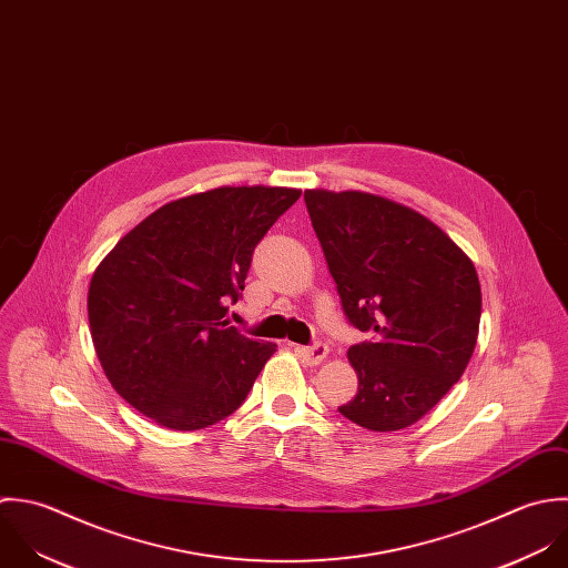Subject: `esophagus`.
Masks as SVG:
<instances>
[{
  "label": "esophagus",
  "mask_w": 568,
  "mask_h": 568,
  "mask_svg": "<svg viewBox=\"0 0 568 568\" xmlns=\"http://www.w3.org/2000/svg\"><path fill=\"white\" fill-rule=\"evenodd\" d=\"M297 355L302 357V362L306 366H320L326 357H328V348L324 344H315V346H300Z\"/></svg>",
  "instance_id": "esophagus-1"
}]
</instances>
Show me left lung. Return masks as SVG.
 I'll use <instances>...</instances> for the list:
<instances>
[{
    "mask_svg": "<svg viewBox=\"0 0 568 568\" xmlns=\"http://www.w3.org/2000/svg\"><path fill=\"white\" fill-rule=\"evenodd\" d=\"M342 308L375 342L348 351L359 378L339 412L371 432L423 418L463 377L478 339L480 282L429 217L368 191H304Z\"/></svg>",
    "mask_w": 568,
    "mask_h": 568,
    "instance_id": "8db88e82",
    "label": "left lung"
}]
</instances>
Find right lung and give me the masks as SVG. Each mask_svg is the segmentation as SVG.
<instances>
[{
  "label": "right lung",
  "mask_w": 568,
  "mask_h": 568,
  "mask_svg": "<svg viewBox=\"0 0 568 568\" xmlns=\"http://www.w3.org/2000/svg\"><path fill=\"white\" fill-rule=\"evenodd\" d=\"M302 195L293 187H215L172 200L97 266L92 344L112 387L154 423L193 432L233 414L277 351L224 320L255 244Z\"/></svg>",
  "instance_id": "add662e5"
}]
</instances>
